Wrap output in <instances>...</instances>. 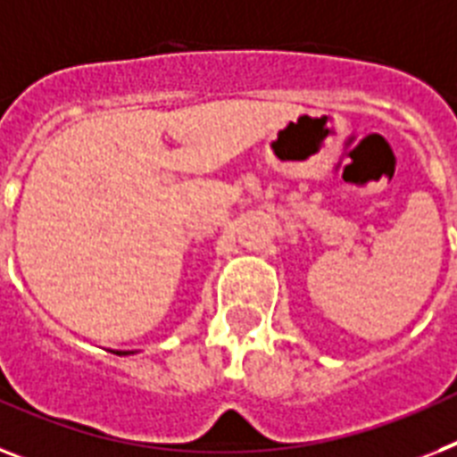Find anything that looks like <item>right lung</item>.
I'll list each match as a JSON object with an SVG mask.
<instances>
[{
    "label": "right lung",
    "instance_id": "add662e5",
    "mask_svg": "<svg viewBox=\"0 0 457 457\" xmlns=\"http://www.w3.org/2000/svg\"><path fill=\"white\" fill-rule=\"evenodd\" d=\"M120 355H130V350H126V353H120Z\"/></svg>",
    "mask_w": 457,
    "mask_h": 457
}]
</instances>
